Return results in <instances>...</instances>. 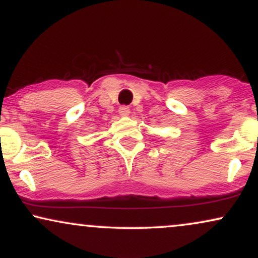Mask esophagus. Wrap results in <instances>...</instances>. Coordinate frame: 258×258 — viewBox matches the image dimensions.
<instances>
[{"instance_id": "obj_1", "label": "esophagus", "mask_w": 258, "mask_h": 258, "mask_svg": "<svg viewBox=\"0 0 258 258\" xmlns=\"http://www.w3.org/2000/svg\"><path fill=\"white\" fill-rule=\"evenodd\" d=\"M119 114L121 115V116H128V115H130V109H128V106H126V105L120 106Z\"/></svg>"}]
</instances>
